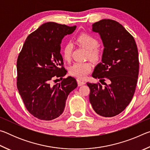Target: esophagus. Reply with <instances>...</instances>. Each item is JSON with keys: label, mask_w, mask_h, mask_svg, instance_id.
Here are the masks:
<instances>
[{"label": "esophagus", "mask_w": 150, "mask_h": 150, "mask_svg": "<svg viewBox=\"0 0 150 150\" xmlns=\"http://www.w3.org/2000/svg\"><path fill=\"white\" fill-rule=\"evenodd\" d=\"M77 83H78V86H82L85 84V82L81 79H77Z\"/></svg>", "instance_id": "obj_1"}]
</instances>
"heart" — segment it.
<instances>
[{"instance_id": "1", "label": "heart", "mask_w": 150, "mask_h": 150, "mask_svg": "<svg viewBox=\"0 0 150 150\" xmlns=\"http://www.w3.org/2000/svg\"><path fill=\"white\" fill-rule=\"evenodd\" d=\"M77 42L88 51V56L91 59L97 61L100 57V52L98 47V41L92 35L83 34L79 35ZM73 45L71 42H67L63 46L62 55L63 59L69 61L71 57ZM92 69V65L89 62H76L70 67V73L78 78L85 77Z\"/></svg>"}]
</instances>
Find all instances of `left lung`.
<instances>
[{"instance_id": "left-lung-1", "label": "left lung", "mask_w": 150, "mask_h": 150, "mask_svg": "<svg viewBox=\"0 0 150 150\" xmlns=\"http://www.w3.org/2000/svg\"><path fill=\"white\" fill-rule=\"evenodd\" d=\"M92 31L100 35L104 46L102 62L96 66L92 76L100 79L105 86L87 82L89 101L97 115L113 117L127 107L135 92L139 73L138 48L132 35L115 20L96 22ZM104 78L108 79L107 84Z\"/></svg>"}]
</instances>
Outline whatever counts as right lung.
<instances>
[{
    "label": "right lung",
    "mask_w": 150,
    "mask_h": 150,
    "mask_svg": "<svg viewBox=\"0 0 150 150\" xmlns=\"http://www.w3.org/2000/svg\"><path fill=\"white\" fill-rule=\"evenodd\" d=\"M76 27L52 22L43 24L27 37L18 57L19 94L29 112L40 120L59 117L69 94L77 87L74 77L63 79L66 73L60 54L62 39L72 34ZM58 77L62 82L50 84Z\"/></svg>",
    "instance_id": "right-lung-1"
}]
</instances>
